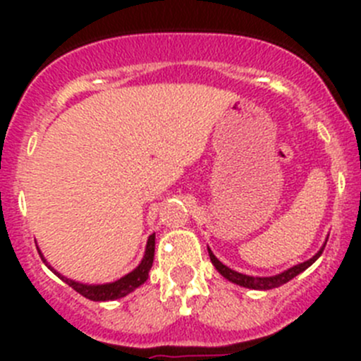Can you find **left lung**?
<instances>
[{
    "label": "left lung",
    "mask_w": 361,
    "mask_h": 361,
    "mask_svg": "<svg viewBox=\"0 0 361 361\" xmlns=\"http://www.w3.org/2000/svg\"><path fill=\"white\" fill-rule=\"evenodd\" d=\"M326 241H329V238L325 239V243H323L322 248L318 250V253H316L312 258H309V260L302 262V264L293 265V267L286 269V271L279 272V274L265 276V278H260V276H248V274H243V272L232 271L231 267H227L225 264H221V262L218 260L216 257H214V253L211 251L209 246H207V253H209L211 264L214 265V269H216V271L220 272V274L224 276L225 279H228L231 283H234V285L245 286V288H250V290H272V288H278V286L285 285V283H288L290 279H293L295 276H298L300 272H304L305 269L311 267V265L314 264V262L318 260L319 257H322L323 250H325Z\"/></svg>",
    "instance_id": "left-lung-1"
}]
</instances>
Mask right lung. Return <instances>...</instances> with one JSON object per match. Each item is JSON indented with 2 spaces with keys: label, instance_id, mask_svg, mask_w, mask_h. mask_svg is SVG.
I'll return each mask as SVG.
<instances>
[{
  "label": "right lung",
  "instance_id": "right-lung-1",
  "mask_svg": "<svg viewBox=\"0 0 361 361\" xmlns=\"http://www.w3.org/2000/svg\"><path fill=\"white\" fill-rule=\"evenodd\" d=\"M39 257L42 260L45 262V265H49V262L45 260L43 253L38 248ZM154 255H155V234H152L147 241V248H145V255L141 258L140 265L136 269L129 272V274L122 276L120 279L113 283H104V285H85V283H78V281H73V279L66 278V276L59 274L52 265H49L50 271L57 276V278L63 279L66 285L71 286L75 292H78L80 295H83L85 298L94 302H106V300H116V298H122L126 295H129L130 292L137 288V286L143 285L145 281L148 279V272H150L152 264H154Z\"/></svg>",
  "mask_w": 361,
  "mask_h": 361
}]
</instances>
